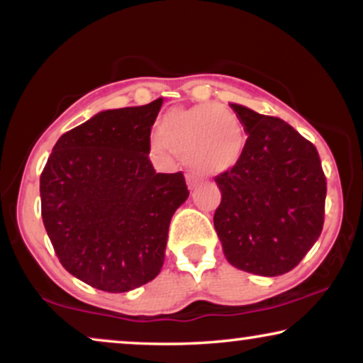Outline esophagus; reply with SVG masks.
<instances>
[{
	"instance_id": "obj_1",
	"label": "esophagus",
	"mask_w": 363,
	"mask_h": 363,
	"mask_svg": "<svg viewBox=\"0 0 363 363\" xmlns=\"http://www.w3.org/2000/svg\"><path fill=\"white\" fill-rule=\"evenodd\" d=\"M186 183H188V186L193 188L198 183V178L193 175V173H186Z\"/></svg>"
}]
</instances>
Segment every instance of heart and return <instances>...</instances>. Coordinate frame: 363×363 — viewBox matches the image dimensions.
Returning a JSON list of instances; mask_svg holds the SVG:
<instances>
[{
	"instance_id": "1",
	"label": "heart",
	"mask_w": 363,
	"mask_h": 363,
	"mask_svg": "<svg viewBox=\"0 0 363 363\" xmlns=\"http://www.w3.org/2000/svg\"><path fill=\"white\" fill-rule=\"evenodd\" d=\"M165 147L203 173L230 170L241 160L246 135L240 118L218 104L172 108L158 123L157 150Z\"/></svg>"
}]
</instances>
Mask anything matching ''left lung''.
<instances>
[{
  "instance_id": "1",
  "label": "left lung",
  "mask_w": 363,
  "mask_h": 363,
  "mask_svg": "<svg viewBox=\"0 0 363 363\" xmlns=\"http://www.w3.org/2000/svg\"><path fill=\"white\" fill-rule=\"evenodd\" d=\"M247 133L245 153L215 177V230L226 259L257 276L299 264L324 226L327 182L319 152L289 123L231 104Z\"/></svg>"
}]
</instances>
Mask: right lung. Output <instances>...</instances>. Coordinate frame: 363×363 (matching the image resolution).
I'll return each mask as SVG.
<instances>
[{
  "label": "right lung",
  "instance_id": "right-lung-1",
  "mask_svg": "<svg viewBox=\"0 0 363 363\" xmlns=\"http://www.w3.org/2000/svg\"><path fill=\"white\" fill-rule=\"evenodd\" d=\"M163 99L99 112L61 135L39 180L41 216L61 264L86 284L127 292L155 279L188 191L157 173L150 132Z\"/></svg>",
  "mask_w": 363,
  "mask_h": 363
}]
</instances>
